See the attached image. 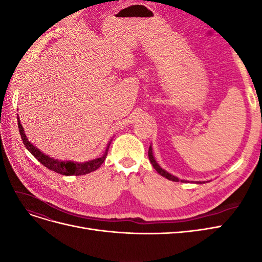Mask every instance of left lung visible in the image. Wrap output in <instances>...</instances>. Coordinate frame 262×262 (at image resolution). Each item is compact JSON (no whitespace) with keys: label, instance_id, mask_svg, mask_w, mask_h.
<instances>
[{"label":"left lung","instance_id":"1","mask_svg":"<svg viewBox=\"0 0 262 262\" xmlns=\"http://www.w3.org/2000/svg\"><path fill=\"white\" fill-rule=\"evenodd\" d=\"M148 158H149V162L150 164L153 165V167L155 168V170L160 173L161 176L167 178L168 180H171V181H181V182H189L187 180H184V179H179L178 177L171 175V173H169L168 171H166L165 169H163L160 165L157 164V162L155 161V158L153 156V150H152V145H149V148H148ZM192 182V181H191ZM204 182H208V181H195V184H204Z\"/></svg>","mask_w":262,"mask_h":262}]
</instances>
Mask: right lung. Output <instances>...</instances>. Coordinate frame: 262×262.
<instances>
[{"mask_svg": "<svg viewBox=\"0 0 262 262\" xmlns=\"http://www.w3.org/2000/svg\"><path fill=\"white\" fill-rule=\"evenodd\" d=\"M17 121H18V129H19V133L20 137L23 140V143L25 145V147L29 150V152L33 154L37 160L40 162L45 167H47L50 170H53L58 173H61V175L64 176H82V175H86V173H90L92 171H95L96 169H98L101 164L104 163L105 158L107 156L108 149H109V145L112 143V140L108 142L107 147L105 149V153L101 157H97L95 160H91L87 161L84 163H77V162H72V161H60L57 160V158H52L49 155H46L45 153H42L40 149H38L33 143H30L28 141L25 131H24L23 125L20 123L19 117L17 115Z\"/></svg>", "mask_w": 262, "mask_h": 262, "instance_id": "obj_1", "label": "right lung"}]
</instances>
